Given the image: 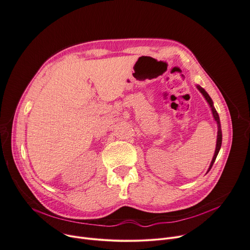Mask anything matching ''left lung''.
I'll return each mask as SVG.
<instances>
[{"instance_id": "left-lung-1", "label": "left lung", "mask_w": 250, "mask_h": 250, "mask_svg": "<svg viewBox=\"0 0 250 250\" xmlns=\"http://www.w3.org/2000/svg\"><path fill=\"white\" fill-rule=\"evenodd\" d=\"M196 86H197V88H198L199 92L202 94V96H203L204 98H206L207 102L208 103V104H209V106H210V108H211V111H212L213 119H214V121H215V122H216V124H217V140H216V147H215L214 155H213V157H212V161H211V163H210L209 168H208V171L210 170V168L212 167V166H213V164H214V162H215V158H216V156H217V154H218V152H219V149H220V147H221L222 132H221V125H220L219 116H218V113H217V111H216V109H215V107H214V105H213V102H212L211 98H210V97H209V95L206 92V89L202 88L200 85H196Z\"/></svg>"}]
</instances>
